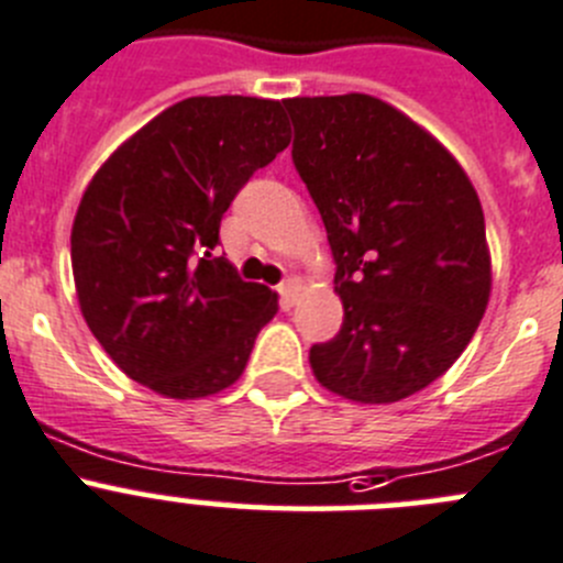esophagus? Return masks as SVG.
I'll use <instances>...</instances> for the list:
<instances>
[{
  "label": "esophagus",
  "instance_id": "34e87169",
  "mask_svg": "<svg viewBox=\"0 0 563 563\" xmlns=\"http://www.w3.org/2000/svg\"><path fill=\"white\" fill-rule=\"evenodd\" d=\"M277 294H280L283 299V308H291L294 299H297L299 294V280H283L280 286H277Z\"/></svg>",
  "mask_w": 563,
  "mask_h": 563
}]
</instances>
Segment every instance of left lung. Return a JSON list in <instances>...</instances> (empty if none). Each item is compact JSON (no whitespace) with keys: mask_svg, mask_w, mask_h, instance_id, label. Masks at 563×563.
<instances>
[{"mask_svg":"<svg viewBox=\"0 0 563 563\" xmlns=\"http://www.w3.org/2000/svg\"><path fill=\"white\" fill-rule=\"evenodd\" d=\"M283 104L344 306L335 339L311 346L313 375L346 400H406L455 364L488 306L481 199L433 135L369 93Z\"/></svg>","mask_w":563,"mask_h":563,"instance_id":"8db88e82","label":"left lung"}]
</instances>
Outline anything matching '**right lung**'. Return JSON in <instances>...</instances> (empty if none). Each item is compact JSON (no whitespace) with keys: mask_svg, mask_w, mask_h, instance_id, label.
I'll list each match as a JSON object with an SVG mask.
<instances>
[{"mask_svg":"<svg viewBox=\"0 0 563 563\" xmlns=\"http://www.w3.org/2000/svg\"><path fill=\"white\" fill-rule=\"evenodd\" d=\"M291 141L275 99L191 97L88 183L71 269L88 328L128 377L172 400L233 386L277 294L217 257L235 194Z\"/></svg>","mask_w":563,"mask_h":563,"instance_id":"obj_1","label":"right lung"}]
</instances>
